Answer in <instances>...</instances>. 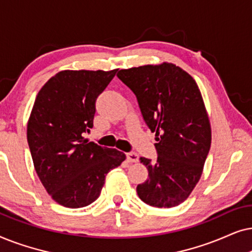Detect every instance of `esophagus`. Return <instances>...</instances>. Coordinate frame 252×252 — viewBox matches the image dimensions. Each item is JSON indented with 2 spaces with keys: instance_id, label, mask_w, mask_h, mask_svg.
Listing matches in <instances>:
<instances>
[{
  "instance_id": "esophagus-1",
  "label": "esophagus",
  "mask_w": 252,
  "mask_h": 252,
  "mask_svg": "<svg viewBox=\"0 0 252 252\" xmlns=\"http://www.w3.org/2000/svg\"><path fill=\"white\" fill-rule=\"evenodd\" d=\"M126 157L127 161H129V163H136V161H139V155L135 153H127Z\"/></svg>"
}]
</instances>
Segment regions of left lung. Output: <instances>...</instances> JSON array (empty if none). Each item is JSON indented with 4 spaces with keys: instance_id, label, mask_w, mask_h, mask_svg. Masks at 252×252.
Here are the masks:
<instances>
[{
    "instance_id": "obj_1",
    "label": "left lung",
    "mask_w": 252,
    "mask_h": 252,
    "mask_svg": "<svg viewBox=\"0 0 252 252\" xmlns=\"http://www.w3.org/2000/svg\"><path fill=\"white\" fill-rule=\"evenodd\" d=\"M117 77L135 94L144 122L156 133L157 161L140 158L149 178L137 185V195L155 208L181 204L201 179L211 146V126L197 84L166 62L120 70Z\"/></svg>"
}]
</instances>
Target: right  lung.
Here are the masks:
<instances>
[{"mask_svg": "<svg viewBox=\"0 0 252 252\" xmlns=\"http://www.w3.org/2000/svg\"><path fill=\"white\" fill-rule=\"evenodd\" d=\"M117 73L65 70L37 93L27 123V142L37 177L48 194L65 208L78 209L98 198L105 177L125 154L89 142L95 102Z\"/></svg>", "mask_w": 252, "mask_h": 252, "instance_id": "right-lung-1", "label": "right lung"}]
</instances>
